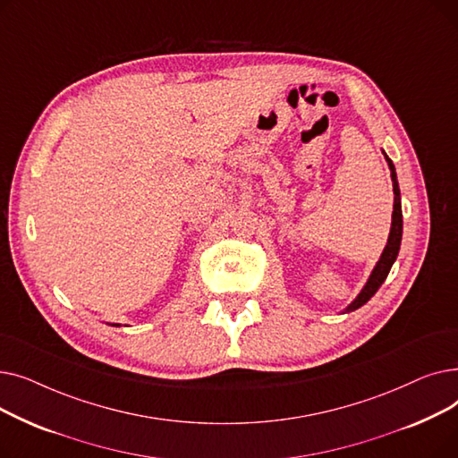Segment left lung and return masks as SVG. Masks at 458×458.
I'll return each instance as SVG.
<instances>
[{
    "label": "left lung",
    "instance_id": "left-lung-1",
    "mask_svg": "<svg viewBox=\"0 0 458 458\" xmlns=\"http://www.w3.org/2000/svg\"><path fill=\"white\" fill-rule=\"evenodd\" d=\"M384 159H386L388 166H390V174H392V183H394V213H392V228H390V235H388V243L384 247L378 261L375 263V267L368 278V282L364 284L362 290L356 295V299L347 304L344 308V314H349V311L358 310L360 306H364L377 292L378 287L382 285V282L386 280L394 261L397 259L399 249H401V237H403V211H401V191H399V182H397V173H395V165L392 163V159L388 157V154L382 150Z\"/></svg>",
    "mask_w": 458,
    "mask_h": 458
}]
</instances>
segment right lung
Wrapping results in <instances>:
<instances>
[{
	"label": "right lung",
	"mask_w": 458,
	"mask_h": 458,
	"mask_svg": "<svg viewBox=\"0 0 458 458\" xmlns=\"http://www.w3.org/2000/svg\"><path fill=\"white\" fill-rule=\"evenodd\" d=\"M109 325H111V327H120L118 323H109Z\"/></svg>",
	"instance_id": "add662e5"
}]
</instances>
